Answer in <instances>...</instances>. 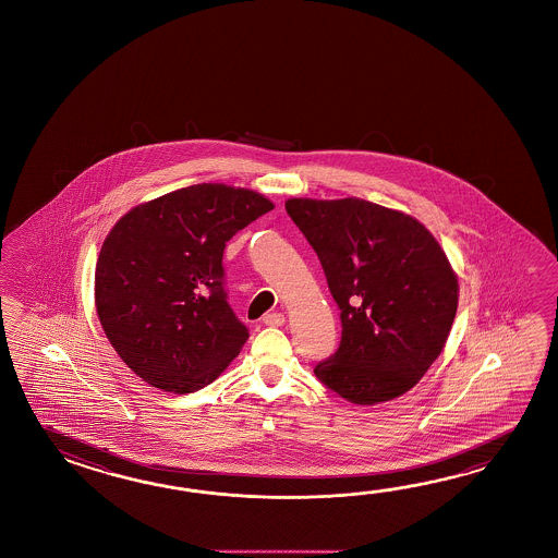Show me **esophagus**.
<instances>
[{"label": "esophagus", "mask_w": 558, "mask_h": 558, "mask_svg": "<svg viewBox=\"0 0 558 558\" xmlns=\"http://www.w3.org/2000/svg\"><path fill=\"white\" fill-rule=\"evenodd\" d=\"M263 323L269 325V327H281V325H284V315L283 313H267L263 317Z\"/></svg>", "instance_id": "obj_1"}]
</instances>
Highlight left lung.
Masks as SVG:
<instances>
[{
  "mask_svg": "<svg viewBox=\"0 0 558 558\" xmlns=\"http://www.w3.org/2000/svg\"><path fill=\"white\" fill-rule=\"evenodd\" d=\"M284 209L341 308V344L315 367L320 383L355 404L413 389L442 353L459 305L439 241L415 217L359 197H293Z\"/></svg>",
  "mask_w": 558,
  "mask_h": 558,
  "instance_id": "obj_1",
  "label": "left lung"
}]
</instances>
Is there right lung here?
Masks as SVG:
<instances>
[{
	"instance_id": "right-lung-1",
	"label": "right lung",
	"mask_w": 558,
	"mask_h": 558,
	"mask_svg": "<svg viewBox=\"0 0 558 558\" xmlns=\"http://www.w3.org/2000/svg\"><path fill=\"white\" fill-rule=\"evenodd\" d=\"M257 191L199 183L123 215L95 265V308L111 347L147 385L199 391L250 332L227 303L223 250L274 209Z\"/></svg>"
}]
</instances>
